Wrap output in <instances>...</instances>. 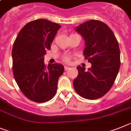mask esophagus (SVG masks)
Wrapping results in <instances>:
<instances>
[{"label":"esophagus","mask_w":131,"mask_h":131,"mask_svg":"<svg viewBox=\"0 0 131 131\" xmlns=\"http://www.w3.org/2000/svg\"><path fill=\"white\" fill-rule=\"evenodd\" d=\"M70 69V67L68 66H64V70H66V71H67V70H68Z\"/></svg>","instance_id":"1"}]
</instances>
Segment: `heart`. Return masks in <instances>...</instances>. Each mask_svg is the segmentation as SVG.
<instances>
[{
  "instance_id": "heart-1",
  "label": "heart",
  "mask_w": 131,
  "mask_h": 131,
  "mask_svg": "<svg viewBox=\"0 0 131 131\" xmlns=\"http://www.w3.org/2000/svg\"><path fill=\"white\" fill-rule=\"evenodd\" d=\"M71 59V57L70 56H68V55L65 56L63 58V61H64V62H66V63H69V62H70Z\"/></svg>"
}]
</instances>
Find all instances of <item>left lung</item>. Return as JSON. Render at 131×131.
<instances>
[{
  "instance_id": "8db88e82",
  "label": "left lung",
  "mask_w": 131,
  "mask_h": 131,
  "mask_svg": "<svg viewBox=\"0 0 131 131\" xmlns=\"http://www.w3.org/2000/svg\"><path fill=\"white\" fill-rule=\"evenodd\" d=\"M85 40V58L91 68L78 66V75L73 80V87L83 98L101 97L112 88L121 65L120 49L115 36L104 22L91 20L76 28Z\"/></svg>"
}]
</instances>
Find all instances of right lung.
Masks as SVG:
<instances>
[{"instance_id": "right-lung-1", "label": "right lung", "mask_w": 131, "mask_h": 131, "mask_svg": "<svg viewBox=\"0 0 131 131\" xmlns=\"http://www.w3.org/2000/svg\"><path fill=\"white\" fill-rule=\"evenodd\" d=\"M60 25L45 19L31 21L19 32L12 51L14 79L30 100L44 103L53 97L58 79L64 68L61 64H45L43 56Z\"/></svg>"}]
</instances>
